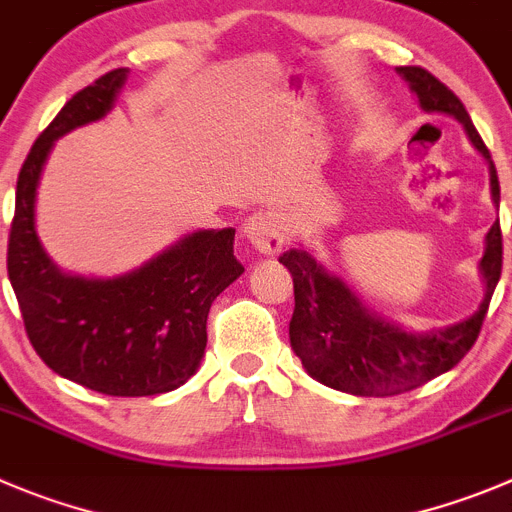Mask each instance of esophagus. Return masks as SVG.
<instances>
[{
    "label": "esophagus",
    "mask_w": 512,
    "mask_h": 512,
    "mask_svg": "<svg viewBox=\"0 0 512 512\" xmlns=\"http://www.w3.org/2000/svg\"><path fill=\"white\" fill-rule=\"evenodd\" d=\"M245 237L252 242L257 252L262 255H278L285 245V227L278 212L262 209L255 212L245 224Z\"/></svg>",
    "instance_id": "34e87169"
}]
</instances>
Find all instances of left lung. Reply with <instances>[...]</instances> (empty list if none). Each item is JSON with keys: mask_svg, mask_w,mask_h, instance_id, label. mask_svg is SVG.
Here are the masks:
<instances>
[{"mask_svg": "<svg viewBox=\"0 0 512 512\" xmlns=\"http://www.w3.org/2000/svg\"><path fill=\"white\" fill-rule=\"evenodd\" d=\"M407 80L427 113H444L465 126L472 146L490 164V191L500 204V184L490 151L472 126L462 100L424 68H396ZM293 275L295 310L290 318V346L315 381L353 396H394L427 384L450 371L475 346L487 305L503 270V232L500 222L485 237L480 260L485 298L480 308L460 323L432 328L427 333L404 331L371 313L358 295L331 275L305 250H288L280 257Z\"/></svg>", "mask_w": 512, "mask_h": 512, "instance_id": "left-lung-1", "label": "left lung"}]
</instances>
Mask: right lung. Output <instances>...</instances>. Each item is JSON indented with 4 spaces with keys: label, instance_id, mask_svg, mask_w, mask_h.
Returning <instances> with one entry per match:
<instances>
[{
    "label": "right lung",
    "instance_id": "obj_1",
    "mask_svg": "<svg viewBox=\"0 0 512 512\" xmlns=\"http://www.w3.org/2000/svg\"><path fill=\"white\" fill-rule=\"evenodd\" d=\"M100 75L62 105L19 169L7 272L27 338L55 374L108 396H156L197 374L214 298L240 278L234 229H199L118 278L68 275L42 250L35 199L52 143L100 121L126 83Z\"/></svg>",
    "mask_w": 512,
    "mask_h": 512
}]
</instances>
